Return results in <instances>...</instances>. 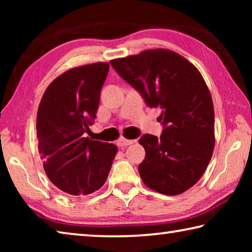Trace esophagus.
I'll list each match as a JSON object with an SVG mask.
<instances>
[{
    "label": "esophagus",
    "mask_w": 252,
    "mask_h": 252,
    "mask_svg": "<svg viewBox=\"0 0 252 252\" xmlns=\"http://www.w3.org/2000/svg\"><path fill=\"white\" fill-rule=\"evenodd\" d=\"M134 142H135V140H127V139H125V138H121V139L118 140L117 144H118V147L125 148V147L130 146V144L134 143Z\"/></svg>",
    "instance_id": "esophagus-1"
}]
</instances>
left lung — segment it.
I'll list each match as a JSON object with an SVG mask.
<instances>
[{
	"mask_svg": "<svg viewBox=\"0 0 252 252\" xmlns=\"http://www.w3.org/2000/svg\"><path fill=\"white\" fill-rule=\"evenodd\" d=\"M139 92L149 108H160L163 131L143 134L146 150L139 164L144 185L176 195L198 182L215 148V111L208 87L197 67L172 51L157 49L110 62Z\"/></svg>",
	"mask_w": 252,
	"mask_h": 252,
	"instance_id": "8db88e82",
	"label": "left lung"
}]
</instances>
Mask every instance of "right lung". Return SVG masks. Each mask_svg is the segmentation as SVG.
<instances>
[{"label": "right lung", "mask_w": 252, "mask_h": 252, "mask_svg": "<svg viewBox=\"0 0 252 252\" xmlns=\"http://www.w3.org/2000/svg\"><path fill=\"white\" fill-rule=\"evenodd\" d=\"M108 63L74 67L58 76L37 110L39 152L46 176L72 195L90 194L104 185L117 146L85 138L94 123Z\"/></svg>", "instance_id": "right-lung-1"}]
</instances>
